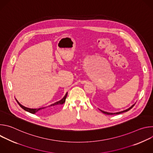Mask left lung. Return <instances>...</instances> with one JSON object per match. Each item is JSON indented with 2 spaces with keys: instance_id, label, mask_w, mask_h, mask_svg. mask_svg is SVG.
Segmentation results:
<instances>
[{
  "instance_id": "obj_1",
  "label": "left lung",
  "mask_w": 153,
  "mask_h": 153,
  "mask_svg": "<svg viewBox=\"0 0 153 153\" xmlns=\"http://www.w3.org/2000/svg\"><path fill=\"white\" fill-rule=\"evenodd\" d=\"M134 105L135 104H134V105H133L131 106L130 108H129L128 109H127V110H124V111H120V112H118V113H108V112H105V111H102V110H100L103 113H104V114H108V115H113V114H120V113H124V112H126V111H129V110H131V109L134 106Z\"/></svg>"
}]
</instances>
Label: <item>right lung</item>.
<instances>
[{"label": "right lung", "mask_w": 153, "mask_h": 153, "mask_svg": "<svg viewBox=\"0 0 153 153\" xmlns=\"http://www.w3.org/2000/svg\"><path fill=\"white\" fill-rule=\"evenodd\" d=\"M67 94H68V93H67V94H65V96H64V97H63L62 99H61L60 100H59V101H58V102H56V103H54L51 105L50 106H49L50 108H46V107L40 108H37V109L29 108H27V107H25V106H23L22 105H21L16 99V100L17 103L19 104V105L22 108L24 109V110H25V111H28V112H29V113H30L34 114V113H37V111H49V110H51L52 108H54V107H56V106H59L60 105H62V104L64 103L65 102V99H66V98H67Z\"/></svg>", "instance_id": "right-lung-1"}]
</instances>
